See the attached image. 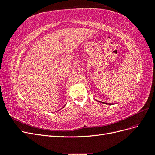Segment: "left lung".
I'll return each mask as SVG.
<instances>
[{
    "label": "left lung",
    "instance_id": "obj_1",
    "mask_svg": "<svg viewBox=\"0 0 155 155\" xmlns=\"http://www.w3.org/2000/svg\"><path fill=\"white\" fill-rule=\"evenodd\" d=\"M101 103H102V104H106V105H114L113 104H109V103H105V102H101Z\"/></svg>",
    "mask_w": 155,
    "mask_h": 155
}]
</instances>
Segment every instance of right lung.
<instances>
[{"instance_id": "add662e5", "label": "right lung", "mask_w": 155, "mask_h": 155, "mask_svg": "<svg viewBox=\"0 0 155 155\" xmlns=\"http://www.w3.org/2000/svg\"><path fill=\"white\" fill-rule=\"evenodd\" d=\"M64 106H65V105H64Z\"/></svg>"}]
</instances>
